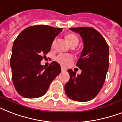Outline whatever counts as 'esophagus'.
<instances>
[{
    "instance_id": "esophagus-1",
    "label": "esophagus",
    "mask_w": 122,
    "mask_h": 122,
    "mask_svg": "<svg viewBox=\"0 0 122 122\" xmlns=\"http://www.w3.org/2000/svg\"><path fill=\"white\" fill-rule=\"evenodd\" d=\"M61 71H62V72H65V71H66L67 70H66L65 68L62 67H61Z\"/></svg>"
}]
</instances>
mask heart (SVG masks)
Segmentation results:
<instances>
[{
	"instance_id": "obj_1",
	"label": "heart",
	"mask_w": 122,
	"mask_h": 122,
	"mask_svg": "<svg viewBox=\"0 0 122 122\" xmlns=\"http://www.w3.org/2000/svg\"><path fill=\"white\" fill-rule=\"evenodd\" d=\"M66 39L71 47H76L79 43V39L78 37L72 33H69L66 35ZM55 44V41L54 40L51 44V48H54ZM55 60L61 66L66 67L73 62L74 58L70 55L60 53L57 56H55Z\"/></svg>"
}]
</instances>
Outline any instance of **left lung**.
<instances>
[{"label":"left lung","instance_id":"left-lung-1","mask_svg":"<svg viewBox=\"0 0 122 122\" xmlns=\"http://www.w3.org/2000/svg\"><path fill=\"white\" fill-rule=\"evenodd\" d=\"M80 33L84 43L83 50L76 66L81 73L68 70L70 79L65 85V92L70 99L79 102L93 99L101 90L109 67L108 44L97 30L92 27L71 28Z\"/></svg>","mask_w":122,"mask_h":122}]
</instances>
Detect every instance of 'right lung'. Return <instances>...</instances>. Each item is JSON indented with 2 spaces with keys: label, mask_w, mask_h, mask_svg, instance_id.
Wrapping results in <instances>:
<instances>
[{
  "label": "right lung",
  "mask_w": 122,
  "mask_h": 122,
  "mask_svg": "<svg viewBox=\"0 0 122 122\" xmlns=\"http://www.w3.org/2000/svg\"><path fill=\"white\" fill-rule=\"evenodd\" d=\"M62 30V28L34 25L24 29L15 39L10 65L13 84L21 96L29 99L41 97L61 72L57 62L53 61L46 68L41 65V61Z\"/></svg>",
  "instance_id": "obj_1"
}]
</instances>
